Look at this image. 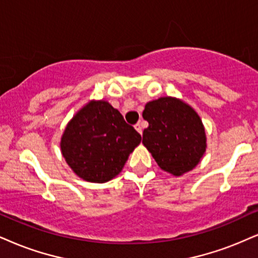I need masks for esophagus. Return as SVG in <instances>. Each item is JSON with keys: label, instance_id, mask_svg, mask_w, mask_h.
Masks as SVG:
<instances>
[{"label": "esophagus", "instance_id": "1", "mask_svg": "<svg viewBox=\"0 0 258 258\" xmlns=\"http://www.w3.org/2000/svg\"><path fill=\"white\" fill-rule=\"evenodd\" d=\"M134 126H135V129L138 130V132L140 133V134H142V125H141V124H140V123H136Z\"/></svg>", "mask_w": 258, "mask_h": 258}]
</instances>
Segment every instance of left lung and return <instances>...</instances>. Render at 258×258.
<instances>
[{"label":"left lung","instance_id":"obj_1","mask_svg":"<svg viewBox=\"0 0 258 258\" xmlns=\"http://www.w3.org/2000/svg\"><path fill=\"white\" fill-rule=\"evenodd\" d=\"M144 145L161 170L173 176L192 170L206 152V133L201 118L189 105L165 97L146 104Z\"/></svg>","mask_w":258,"mask_h":258}]
</instances>
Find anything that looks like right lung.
<instances>
[{"label": "right lung", "mask_w": 258, "mask_h": 258, "mask_svg": "<svg viewBox=\"0 0 258 258\" xmlns=\"http://www.w3.org/2000/svg\"><path fill=\"white\" fill-rule=\"evenodd\" d=\"M141 135L107 101H91L68 123L61 151L82 179L105 183L116 177Z\"/></svg>", "instance_id": "1"}]
</instances>
